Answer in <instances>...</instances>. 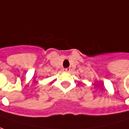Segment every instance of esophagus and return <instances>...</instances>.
I'll list each match as a JSON object with an SVG mask.
<instances>
[{"label": "esophagus", "mask_w": 129, "mask_h": 129, "mask_svg": "<svg viewBox=\"0 0 129 129\" xmlns=\"http://www.w3.org/2000/svg\"><path fill=\"white\" fill-rule=\"evenodd\" d=\"M70 70H71L70 68H66V69H64V71L65 72H69Z\"/></svg>", "instance_id": "obj_1"}]
</instances>
